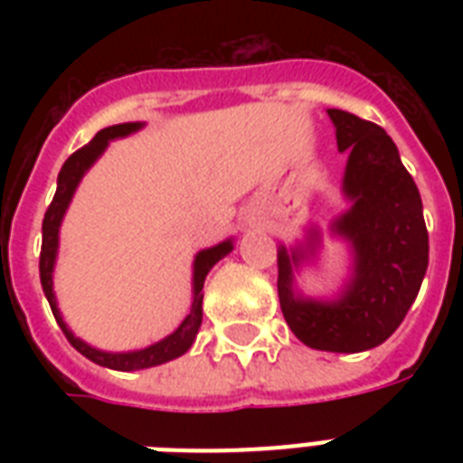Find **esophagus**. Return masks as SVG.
<instances>
[{
  "mask_svg": "<svg viewBox=\"0 0 463 463\" xmlns=\"http://www.w3.org/2000/svg\"><path fill=\"white\" fill-rule=\"evenodd\" d=\"M245 221H247V223H250V225H257V223H260V218L254 216V213H247Z\"/></svg>",
  "mask_w": 463,
  "mask_h": 463,
  "instance_id": "esophagus-1",
  "label": "esophagus"
}]
</instances>
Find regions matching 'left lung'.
Returning <instances> with one entry per match:
<instances>
[{
	"mask_svg": "<svg viewBox=\"0 0 463 463\" xmlns=\"http://www.w3.org/2000/svg\"><path fill=\"white\" fill-rule=\"evenodd\" d=\"M341 154L348 209L331 238L348 245V279L331 298L305 296L296 274L317 264L322 231L312 225L293 247L279 245V300L290 331L315 351L360 353L384 344L403 322L428 271L423 202L399 148L382 127L345 110H326Z\"/></svg>",
	"mask_w": 463,
	"mask_h": 463,
	"instance_id": "obj_1",
	"label": "left lung"
}]
</instances>
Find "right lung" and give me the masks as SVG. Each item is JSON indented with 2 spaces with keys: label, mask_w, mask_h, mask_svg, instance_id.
Segmentation results:
<instances>
[{
  "label": "right lung",
  "mask_w": 463,
  "mask_h": 463,
  "mask_svg": "<svg viewBox=\"0 0 463 463\" xmlns=\"http://www.w3.org/2000/svg\"><path fill=\"white\" fill-rule=\"evenodd\" d=\"M141 127H144V122H125V125L105 127V129H100V132L93 137V141H89L86 146L69 156L67 163L61 165L60 175H57V192H54L52 203L47 206L45 218H43L40 283H43V290H45L47 303L52 307L54 319L60 324V329L64 331V336L69 338V344L74 345L81 355L93 360L96 365L119 370V373H132V370H146V367L163 365L167 360L180 358V355H184V353L192 348L196 334H199V326H202L203 281H206V276H209L211 269L216 267L225 254H231L232 247H235L232 245V238H228L223 240V242H218V245L199 250V252L194 254V264H192V305H189V312L184 315V319H182L180 326H177L173 334H167L165 338H160V341L146 345V348H137V351L122 353L100 351L96 345L81 341L74 331L69 329L67 322H64V317H61L60 312V305H57V296H54V264H57V252H60L61 221H64V213H67L69 203L74 199L79 182H81L83 175L93 167V163L105 154V148L110 146V141L125 139L129 134L139 132Z\"/></svg>",
  "instance_id": "obj_1"
}]
</instances>
